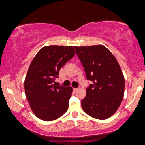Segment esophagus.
<instances>
[{
    "mask_svg": "<svg viewBox=\"0 0 145 145\" xmlns=\"http://www.w3.org/2000/svg\"><path fill=\"white\" fill-rule=\"evenodd\" d=\"M77 90H78V88H73V91H74L75 92V91H77Z\"/></svg>",
    "mask_w": 145,
    "mask_h": 145,
    "instance_id": "obj_1",
    "label": "esophagus"
}]
</instances>
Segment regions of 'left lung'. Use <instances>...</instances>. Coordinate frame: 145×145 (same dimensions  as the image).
<instances>
[{
  "mask_svg": "<svg viewBox=\"0 0 145 145\" xmlns=\"http://www.w3.org/2000/svg\"><path fill=\"white\" fill-rule=\"evenodd\" d=\"M74 47L86 77L93 82L81 101L83 111L95 118L107 119L116 112L123 99L125 78L121 68L104 46Z\"/></svg>",
  "mask_w": 145,
  "mask_h": 145,
  "instance_id": "1",
  "label": "left lung"
}]
</instances>
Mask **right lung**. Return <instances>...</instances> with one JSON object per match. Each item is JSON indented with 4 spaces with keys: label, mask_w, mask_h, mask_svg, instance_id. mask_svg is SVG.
Returning <instances> with one entry per match:
<instances>
[{
    "label": "right lung",
    "mask_w": 145,
    "mask_h": 145,
    "mask_svg": "<svg viewBox=\"0 0 145 145\" xmlns=\"http://www.w3.org/2000/svg\"><path fill=\"white\" fill-rule=\"evenodd\" d=\"M75 54L72 46H46L32 61L24 88L32 111L39 118L52 121L67 111L72 88L56 86L53 82L61 68Z\"/></svg>",
    "instance_id": "obj_1"
}]
</instances>
